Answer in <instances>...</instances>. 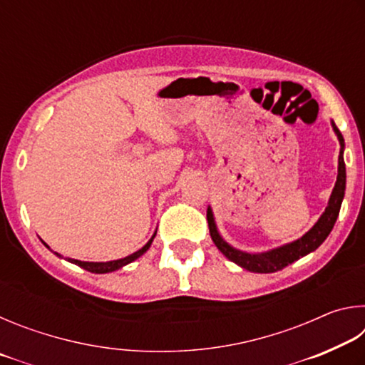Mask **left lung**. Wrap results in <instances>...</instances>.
I'll return each instance as SVG.
<instances>
[{"instance_id":"left-lung-1","label":"left lung","mask_w":365,"mask_h":365,"mask_svg":"<svg viewBox=\"0 0 365 365\" xmlns=\"http://www.w3.org/2000/svg\"><path fill=\"white\" fill-rule=\"evenodd\" d=\"M331 125L339 140V143H341V151H339V156H338V177H336L335 188L331 191L329 206L325 207V212L320 215L317 224L293 243L282 246V248L267 251V252H261V255H250V252H243L232 248L230 245H227L224 240L220 238L217 228H215V224H214L211 207H207L209 233H211V238L215 243V246H217L222 255H224L227 259H230L232 262L238 264L240 267H243L250 272L270 274V272L282 270L283 267H287L288 264L298 261L299 257L309 255V252L316 251L319 246L325 242V238L329 237V233L331 232V228L336 222L339 207H341V201L344 196V188H346V168H344V159H343L344 140L335 123H331Z\"/></svg>"}]
</instances>
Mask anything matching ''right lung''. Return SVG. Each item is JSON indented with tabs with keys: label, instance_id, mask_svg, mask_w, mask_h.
<instances>
[{
	"label": "right lung",
	"instance_id": "right-lung-1",
	"mask_svg": "<svg viewBox=\"0 0 365 365\" xmlns=\"http://www.w3.org/2000/svg\"><path fill=\"white\" fill-rule=\"evenodd\" d=\"M154 237H156V233L153 235L150 242H148V243L143 246V248L138 250L137 252H133V255H130V256H127V257H123V259H117V261H109V262H83V261H77V259H67V261H71L72 264L80 265V267L85 269V270L93 272V274H108V272L117 270V269L123 267V265L130 264L132 261H135V259L143 255V252H146L148 248H150V246H151ZM43 243H45V242H43ZM45 245H46V243H45ZM46 246H48V245H46Z\"/></svg>",
	"mask_w": 365,
	"mask_h": 365
}]
</instances>
